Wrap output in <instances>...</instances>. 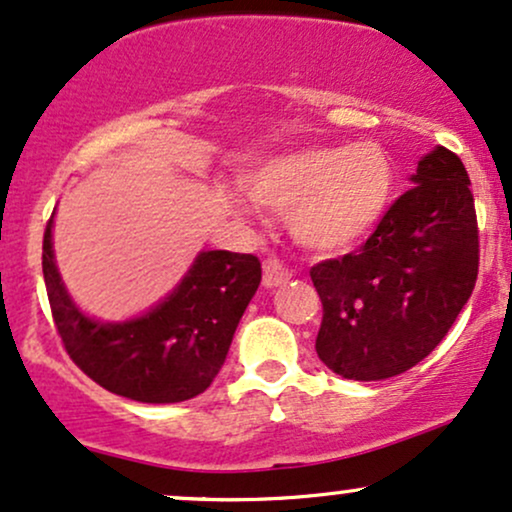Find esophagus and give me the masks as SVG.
Here are the masks:
<instances>
[{
  "instance_id": "34e87169",
  "label": "esophagus",
  "mask_w": 512,
  "mask_h": 512,
  "mask_svg": "<svg viewBox=\"0 0 512 512\" xmlns=\"http://www.w3.org/2000/svg\"><path fill=\"white\" fill-rule=\"evenodd\" d=\"M292 273L290 268H285L278 258H268L266 263H263V287H268V290H273V287H282L285 282H290Z\"/></svg>"
}]
</instances>
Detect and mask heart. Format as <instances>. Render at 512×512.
Here are the masks:
<instances>
[{
    "mask_svg": "<svg viewBox=\"0 0 512 512\" xmlns=\"http://www.w3.org/2000/svg\"><path fill=\"white\" fill-rule=\"evenodd\" d=\"M246 196L285 213L304 249L342 254L369 239L388 215L395 167L374 141L316 143L270 155L242 174Z\"/></svg>",
    "mask_w": 512,
    "mask_h": 512,
    "instance_id": "obj_1",
    "label": "heart"
}]
</instances>
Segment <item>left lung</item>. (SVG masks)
Returning <instances> with one entry per match:
<instances>
[{
  "label": "left lung",
  "instance_id": "8db88e82",
  "mask_svg": "<svg viewBox=\"0 0 512 512\" xmlns=\"http://www.w3.org/2000/svg\"><path fill=\"white\" fill-rule=\"evenodd\" d=\"M410 182L362 249L311 268L323 304L316 352L342 378L383 381L422 362L477 282V213L462 160L436 146Z\"/></svg>",
  "mask_w": 512,
  "mask_h": 512
}]
</instances>
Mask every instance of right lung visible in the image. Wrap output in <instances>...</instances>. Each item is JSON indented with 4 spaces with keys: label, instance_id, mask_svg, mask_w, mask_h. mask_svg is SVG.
<instances>
[{
    "label": "right lung",
    "instance_id": "obj_1",
    "mask_svg": "<svg viewBox=\"0 0 512 512\" xmlns=\"http://www.w3.org/2000/svg\"><path fill=\"white\" fill-rule=\"evenodd\" d=\"M54 215L42 239V275L66 352L83 374L114 395L167 405L196 398L225 364L234 330L261 285L251 254L201 251L177 287L146 314L98 321L83 314L59 275Z\"/></svg>",
    "mask_w": 512,
    "mask_h": 512
}]
</instances>
